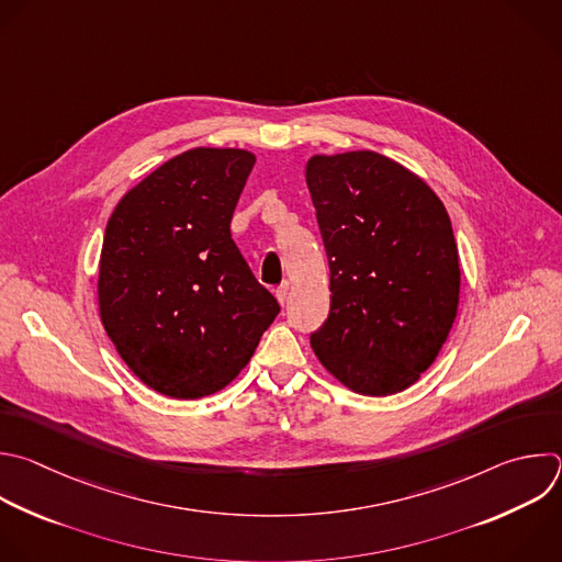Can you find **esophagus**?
<instances>
[{"label": "esophagus", "instance_id": "34e87169", "mask_svg": "<svg viewBox=\"0 0 562 562\" xmlns=\"http://www.w3.org/2000/svg\"><path fill=\"white\" fill-rule=\"evenodd\" d=\"M276 295H278V302L284 306L286 302H289V282H282L280 286H278V291H276Z\"/></svg>", "mask_w": 562, "mask_h": 562}]
</instances>
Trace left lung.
<instances>
[{"label": "left lung", "mask_w": 562, "mask_h": 562, "mask_svg": "<svg viewBox=\"0 0 562 562\" xmlns=\"http://www.w3.org/2000/svg\"><path fill=\"white\" fill-rule=\"evenodd\" d=\"M306 184L333 293L311 346L355 393L406 391L457 317L461 269L448 212L419 176L368 149L313 156Z\"/></svg>", "instance_id": "left-lung-1"}]
</instances>
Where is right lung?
<instances>
[{
    "label": "right lung",
    "mask_w": 562,
    "mask_h": 562,
    "mask_svg": "<svg viewBox=\"0 0 562 562\" xmlns=\"http://www.w3.org/2000/svg\"><path fill=\"white\" fill-rule=\"evenodd\" d=\"M256 156L196 147L154 169L112 212L99 265L101 322L160 395L225 389L280 313L232 238Z\"/></svg>",
    "instance_id": "right-lung-1"
}]
</instances>
